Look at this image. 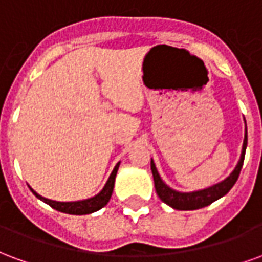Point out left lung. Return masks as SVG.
Here are the masks:
<instances>
[{
    "mask_svg": "<svg viewBox=\"0 0 262 262\" xmlns=\"http://www.w3.org/2000/svg\"><path fill=\"white\" fill-rule=\"evenodd\" d=\"M246 147H247V126H246V133H244L242 156H240V160H238V163H237L236 168L233 170V172L222 182H217V184H214V185L209 188H205V189L193 191V192H178L176 189L168 187L161 180L153 159H151V172H153L156 192H157V195L163 202L167 203L171 208L177 209V210H195V209L205 208V206H208L214 201H217L219 198L225 196L226 193L233 188V185L236 184L237 178L240 176V171H242L243 163H244Z\"/></svg>",
    "mask_w": 262,
    "mask_h": 262,
    "instance_id": "8db88e82",
    "label": "left lung"
}]
</instances>
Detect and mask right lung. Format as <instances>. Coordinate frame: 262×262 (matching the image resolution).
<instances>
[{"label": "right lung", "instance_id": "add662e5", "mask_svg": "<svg viewBox=\"0 0 262 262\" xmlns=\"http://www.w3.org/2000/svg\"><path fill=\"white\" fill-rule=\"evenodd\" d=\"M119 164L115 165L112 174L109 176L108 181L105 184V187L102 188V191L99 193H97L95 196L88 198V199H84V201H75V202H57V201H52V199H48V198L40 196L39 193L35 192L31 188V191L33 192V195L36 198H39L40 201H43L45 203L50 205L52 208L59 210V212H63V213L69 214H88L97 212L101 208H103L106 203L109 202V199L112 196V192H114L115 187V178H116V172H118V168H119Z\"/></svg>", "mask_w": 262, "mask_h": 262}]
</instances>
